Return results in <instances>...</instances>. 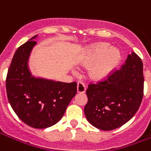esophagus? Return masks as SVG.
<instances>
[{
  "mask_svg": "<svg viewBox=\"0 0 151 151\" xmlns=\"http://www.w3.org/2000/svg\"><path fill=\"white\" fill-rule=\"evenodd\" d=\"M77 90H78V93H80V94H83L86 92V86L85 84L82 82H78V87H77Z\"/></svg>",
  "mask_w": 151,
  "mask_h": 151,
  "instance_id": "obj_1",
  "label": "esophagus"
}]
</instances>
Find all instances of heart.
<instances>
[{"instance_id":"1","label":"heart","mask_w":151,"mask_h":151,"mask_svg":"<svg viewBox=\"0 0 151 151\" xmlns=\"http://www.w3.org/2000/svg\"><path fill=\"white\" fill-rule=\"evenodd\" d=\"M120 53L116 47H108L107 43H99L91 47L78 60V65L90 66L89 77L95 81H100L110 75L120 61Z\"/></svg>"}]
</instances>
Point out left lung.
I'll use <instances>...</instances> for the list:
<instances>
[{"label":"left lung","mask_w":151,"mask_h":151,"mask_svg":"<svg viewBox=\"0 0 151 151\" xmlns=\"http://www.w3.org/2000/svg\"><path fill=\"white\" fill-rule=\"evenodd\" d=\"M143 91L142 61L132 52L120 69L113 70L107 78L89 84L86 117L99 129L108 131L122 126L138 110Z\"/></svg>","instance_id":"1"}]
</instances>
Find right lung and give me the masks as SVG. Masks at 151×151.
<instances>
[{
	"label": "right lung",
	"instance_id": "right-lung-1",
	"mask_svg": "<svg viewBox=\"0 0 151 151\" xmlns=\"http://www.w3.org/2000/svg\"><path fill=\"white\" fill-rule=\"evenodd\" d=\"M37 35L16 50L6 77L9 104L18 118L29 126L45 129L59 121L77 93V82H55L31 76L28 59Z\"/></svg>",
	"mask_w": 151,
	"mask_h": 151
}]
</instances>
